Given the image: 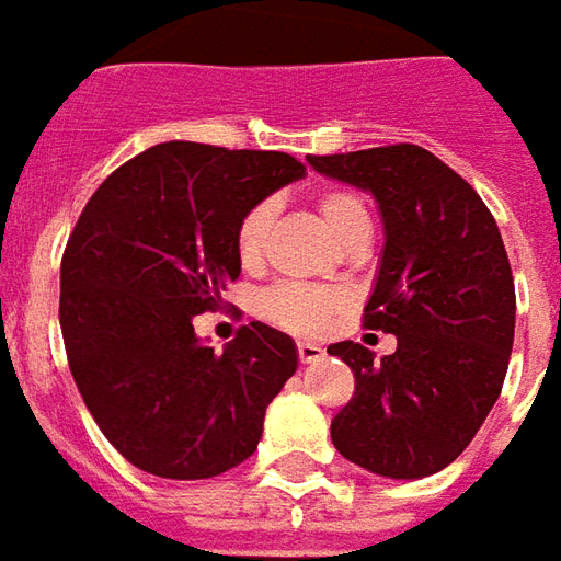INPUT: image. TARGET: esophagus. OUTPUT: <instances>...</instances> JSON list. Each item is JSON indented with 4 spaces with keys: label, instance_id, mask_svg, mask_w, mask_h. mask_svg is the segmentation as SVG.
I'll use <instances>...</instances> for the list:
<instances>
[{
    "label": "esophagus",
    "instance_id": "esophagus-1",
    "mask_svg": "<svg viewBox=\"0 0 561 561\" xmlns=\"http://www.w3.org/2000/svg\"><path fill=\"white\" fill-rule=\"evenodd\" d=\"M321 355H324V348L316 346V343H297V358H300L304 364L319 362Z\"/></svg>",
    "mask_w": 561,
    "mask_h": 561
}]
</instances>
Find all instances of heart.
<instances>
[{
    "label": "heart",
    "mask_w": 561,
    "mask_h": 561,
    "mask_svg": "<svg viewBox=\"0 0 561 561\" xmlns=\"http://www.w3.org/2000/svg\"><path fill=\"white\" fill-rule=\"evenodd\" d=\"M316 206H319V215L328 221V227L343 242L370 233V213H367L358 191L343 185L321 187V191H316ZM273 221H276V203L273 199H257L252 209L240 218L237 257L245 270H257L264 264ZM343 307H346V294L343 291L319 288V285H297V282L273 285L257 300V312L270 324H276L282 331H291V334H319L328 321L343 312Z\"/></svg>",
    "instance_id": "obj_1"
}]
</instances>
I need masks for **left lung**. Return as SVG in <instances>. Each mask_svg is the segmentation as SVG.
<instances>
[{"instance_id": "obj_1", "label": "left lung", "mask_w": 561, "mask_h": 561, "mask_svg": "<svg viewBox=\"0 0 561 561\" xmlns=\"http://www.w3.org/2000/svg\"><path fill=\"white\" fill-rule=\"evenodd\" d=\"M307 160L379 203L386 249L364 328L398 336L379 362L352 340L328 346L355 374L331 440L343 458L391 480L444 471L499 401L511 362L516 291L499 225L422 145Z\"/></svg>"}]
</instances>
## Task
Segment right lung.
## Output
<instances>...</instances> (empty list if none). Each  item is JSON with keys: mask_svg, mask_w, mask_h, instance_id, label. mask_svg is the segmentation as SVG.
I'll list each match as a JSON object with an SVG mask.
<instances>
[{"mask_svg": "<svg viewBox=\"0 0 561 561\" xmlns=\"http://www.w3.org/2000/svg\"><path fill=\"white\" fill-rule=\"evenodd\" d=\"M285 151L163 142L117 167L78 215L60 264V328L90 416L121 456L206 480L252 456L297 370L291 336L242 324L225 352L194 334L240 276L237 227L300 179Z\"/></svg>", "mask_w": 561, "mask_h": 561, "instance_id": "obj_1", "label": "right lung"}]
</instances>
